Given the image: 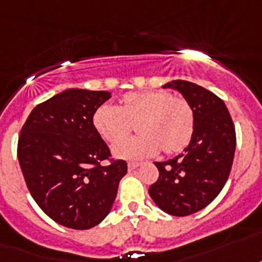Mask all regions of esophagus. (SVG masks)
Listing matches in <instances>:
<instances>
[{"label": "esophagus", "instance_id": "obj_1", "mask_svg": "<svg viewBox=\"0 0 262 262\" xmlns=\"http://www.w3.org/2000/svg\"><path fill=\"white\" fill-rule=\"evenodd\" d=\"M140 165H141L140 163H129V164H127V169H129V171H135V169H137Z\"/></svg>", "mask_w": 262, "mask_h": 262}]
</instances>
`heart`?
Listing matches in <instances>:
<instances>
[{
	"mask_svg": "<svg viewBox=\"0 0 262 262\" xmlns=\"http://www.w3.org/2000/svg\"><path fill=\"white\" fill-rule=\"evenodd\" d=\"M93 127L109 144L122 141L136 126L140 135L121 142L113 155L125 160H140L163 150L178 153L188 145L193 135V112L190 103L169 91L129 93L120 106H101L93 114Z\"/></svg>",
	"mask_w": 262,
	"mask_h": 262,
	"instance_id": "1",
	"label": "heart"
}]
</instances>
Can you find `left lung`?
Listing matches in <instances>:
<instances>
[{"mask_svg": "<svg viewBox=\"0 0 262 262\" xmlns=\"http://www.w3.org/2000/svg\"><path fill=\"white\" fill-rule=\"evenodd\" d=\"M163 89L179 91L193 112V135L180 155L155 163L159 179L149 195L159 208L175 216L191 215L211 203L226 184L235 152V129L221 98L187 80Z\"/></svg>", "mask_w": 262, "mask_h": 262, "instance_id": "obj_1", "label": "left lung"}]
</instances>
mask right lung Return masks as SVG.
I'll return each mask as SVG.
<instances>
[{"mask_svg": "<svg viewBox=\"0 0 262 262\" xmlns=\"http://www.w3.org/2000/svg\"><path fill=\"white\" fill-rule=\"evenodd\" d=\"M109 91L67 89L32 110L21 129L17 156L28 190L61 226L86 230L101 223L116 201L124 160L110 156L93 127V114Z\"/></svg>", "mask_w": 262, "mask_h": 262, "instance_id": "add662e5", "label": "right lung"}]
</instances>
